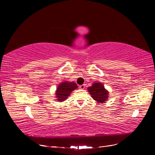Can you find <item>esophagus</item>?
<instances>
[{
    "label": "esophagus",
    "instance_id": "obj_1",
    "mask_svg": "<svg viewBox=\"0 0 155 155\" xmlns=\"http://www.w3.org/2000/svg\"><path fill=\"white\" fill-rule=\"evenodd\" d=\"M85 87V85H81L79 86V88L81 89V90H84Z\"/></svg>",
    "mask_w": 155,
    "mask_h": 155
}]
</instances>
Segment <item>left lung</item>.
<instances>
[{
    "label": "left lung",
    "mask_w": 155,
    "mask_h": 155,
    "mask_svg": "<svg viewBox=\"0 0 155 155\" xmlns=\"http://www.w3.org/2000/svg\"><path fill=\"white\" fill-rule=\"evenodd\" d=\"M91 97L99 103H103L109 98V92L101 83H94L87 88Z\"/></svg>",
    "instance_id": "1"
}]
</instances>
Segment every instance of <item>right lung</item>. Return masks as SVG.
<instances>
[{"instance_id":"obj_1","label":"right lung","mask_w":155,"mask_h":155,"mask_svg":"<svg viewBox=\"0 0 155 155\" xmlns=\"http://www.w3.org/2000/svg\"><path fill=\"white\" fill-rule=\"evenodd\" d=\"M78 86L74 82H68V81H64L60 83L57 87L56 90V97L57 101L59 102L64 101L68 98L73 90L77 89Z\"/></svg>"}]
</instances>
